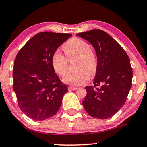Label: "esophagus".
Segmentation results:
<instances>
[{"label":"esophagus","instance_id":"34e87169","mask_svg":"<svg viewBox=\"0 0 147 147\" xmlns=\"http://www.w3.org/2000/svg\"><path fill=\"white\" fill-rule=\"evenodd\" d=\"M77 88H78L75 87V86H68V89H69V90H77Z\"/></svg>","mask_w":147,"mask_h":147}]
</instances>
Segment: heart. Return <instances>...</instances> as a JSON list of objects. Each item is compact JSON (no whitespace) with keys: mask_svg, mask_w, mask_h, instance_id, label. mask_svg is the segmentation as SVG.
<instances>
[{"mask_svg":"<svg viewBox=\"0 0 147 147\" xmlns=\"http://www.w3.org/2000/svg\"><path fill=\"white\" fill-rule=\"evenodd\" d=\"M65 57L55 51L51 57L52 68L58 75L63 77L68 72V61L76 59L74 64L75 72L68 74L63 79L64 83L82 86L88 81L90 75L97 70V57L95 50L88 43L77 37L70 38L62 45Z\"/></svg>","mask_w":147,"mask_h":147,"instance_id":"heart-1","label":"heart"}]
</instances>
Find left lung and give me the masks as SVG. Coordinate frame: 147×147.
Here are the masks:
<instances>
[{"label": "left lung", "mask_w": 147, "mask_h": 147, "mask_svg": "<svg viewBox=\"0 0 147 147\" xmlns=\"http://www.w3.org/2000/svg\"><path fill=\"white\" fill-rule=\"evenodd\" d=\"M95 48L97 70L93 86L86 87L82 104L97 119L112 117L125 104L132 85L133 70L125 50L109 34L95 29L77 34Z\"/></svg>", "instance_id": "1"}]
</instances>
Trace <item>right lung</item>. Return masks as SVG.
Here are the masks:
<instances>
[{
	"label": "right lung",
	"mask_w": 147,
	"mask_h": 147,
	"mask_svg": "<svg viewBox=\"0 0 147 147\" xmlns=\"http://www.w3.org/2000/svg\"><path fill=\"white\" fill-rule=\"evenodd\" d=\"M71 34H36L18 52L13 79L18 104L34 120L42 121L57 113L68 86L60 81L51 63L52 54Z\"/></svg>",
	"instance_id": "right-lung-1"
}]
</instances>
